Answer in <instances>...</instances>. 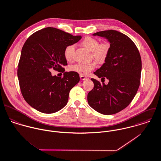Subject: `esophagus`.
Returning <instances> with one entry per match:
<instances>
[{
    "label": "esophagus",
    "instance_id": "esophagus-1",
    "mask_svg": "<svg viewBox=\"0 0 161 161\" xmlns=\"http://www.w3.org/2000/svg\"><path fill=\"white\" fill-rule=\"evenodd\" d=\"M80 78L81 80H86V79H87V77H85L84 75H80Z\"/></svg>",
    "mask_w": 161,
    "mask_h": 161
}]
</instances>
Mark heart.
Segmentation results:
<instances>
[{
    "label": "heart",
    "mask_w": 161,
    "mask_h": 161,
    "mask_svg": "<svg viewBox=\"0 0 161 161\" xmlns=\"http://www.w3.org/2000/svg\"><path fill=\"white\" fill-rule=\"evenodd\" d=\"M82 45L88 51H91V55L94 61L98 64H104L108 57L110 49V45L108 42L99 44L97 39L87 37L82 41ZM75 46L70 44L67 46L64 51V55L67 60L72 58ZM95 68V64L91 62L89 64H77L69 67L70 71H74L82 75H87L89 72Z\"/></svg>",
    "instance_id": "heart-1"
}]
</instances>
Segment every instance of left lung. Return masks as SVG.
Here are the masks:
<instances>
[{"label":"left lung","mask_w":161,"mask_h":161,"mask_svg":"<svg viewBox=\"0 0 161 161\" xmlns=\"http://www.w3.org/2000/svg\"><path fill=\"white\" fill-rule=\"evenodd\" d=\"M110 42V49L105 63L94 72L104 82L91 79L94 86L87 94L89 105L104 114H116L127 107L140 85L142 61L134 42L126 35L114 30L94 33Z\"/></svg>","instance_id":"obj_1"}]
</instances>
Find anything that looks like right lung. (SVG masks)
Here are the masks:
<instances>
[{
    "mask_svg": "<svg viewBox=\"0 0 161 161\" xmlns=\"http://www.w3.org/2000/svg\"><path fill=\"white\" fill-rule=\"evenodd\" d=\"M81 38L47 27L27 39L22 49L17 76L22 96L31 107L52 114L66 106L69 92L79 82V75L75 72H65L63 78L53 76L50 70L64 72L62 66L67 65L64 49Z\"/></svg>",
    "mask_w": 161,
    "mask_h": 161,
    "instance_id": "add662e5",
    "label": "right lung"
}]
</instances>
